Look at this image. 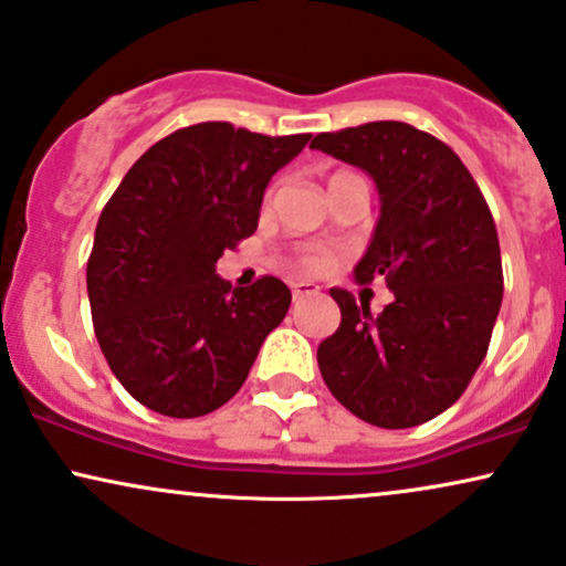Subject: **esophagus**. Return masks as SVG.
I'll return each instance as SVG.
<instances>
[{"label":"esophagus","mask_w":566,"mask_h":566,"mask_svg":"<svg viewBox=\"0 0 566 566\" xmlns=\"http://www.w3.org/2000/svg\"><path fill=\"white\" fill-rule=\"evenodd\" d=\"M317 291H319V285L312 283V281L291 283V294H294V302H298V298H306V296L317 294Z\"/></svg>","instance_id":"esophagus-1"}]
</instances>
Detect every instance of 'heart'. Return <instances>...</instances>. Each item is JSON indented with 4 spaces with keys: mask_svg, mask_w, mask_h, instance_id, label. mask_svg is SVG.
<instances>
[{
    "mask_svg": "<svg viewBox=\"0 0 566 566\" xmlns=\"http://www.w3.org/2000/svg\"><path fill=\"white\" fill-rule=\"evenodd\" d=\"M306 268L312 270H327L333 264V256L327 254V251H312V254H306Z\"/></svg>",
    "mask_w": 566,
    "mask_h": 566,
    "instance_id": "1",
    "label": "heart"
}]
</instances>
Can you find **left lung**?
I'll use <instances>...</instances> for the list:
<instances>
[{"mask_svg":"<svg viewBox=\"0 0 566 566\" xmlns=\"http://www.w3.org/2000/svg\"><path fill=\"white\" fill-rule=\"evenodd\" d=\"M310 146L373 178L380 214L354 281L394 291L373 315L331 289L340 325L317 348L319 373L359 420L415 428L464 394L491 344L504 296L491 209L462 159L415 125L378 120Z\"/></svg>","mask_w":566,"mask_h":566,"instance_id":"1","label":"left lung"}]
</instances>
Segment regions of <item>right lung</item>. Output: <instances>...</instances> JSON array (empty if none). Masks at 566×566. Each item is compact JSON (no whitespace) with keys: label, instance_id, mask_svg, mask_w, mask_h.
Wrapping results in <instances>:
<instances>
[{"label":"right lung","instance_id":"add662e5","mask_svg":"<svg viewBox=\"0 0 566 566\" xmlns=\"http://www.w3.org/2000/svg\"><path fill=\"white\" fill-rule=\"evenodd\" d=\"M230 123L180 128L125 172L102 209L86 285L99 346L123 388L165 417L233 399L291 306L289 285L233 289L222 251L256 230L264 188L310 142Z\"/></svg>","mask_w":566,"mask_h":566}]
</instances>
